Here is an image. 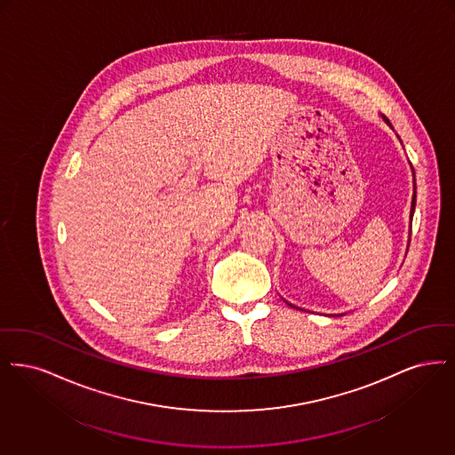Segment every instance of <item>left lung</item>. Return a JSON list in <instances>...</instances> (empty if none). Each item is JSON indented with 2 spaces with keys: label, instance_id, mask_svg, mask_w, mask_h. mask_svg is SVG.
I'll return each instance as SVG.
<instances>
[{
  "label": "left lung",
  "instance_id": "left-lung-1",
  "mask_svg": "<svg viewBox=\"0 0 455 455\" xmlns=\"http://www.w3.org/2000/svg\"><path fill=\"white\" fill-rule=\"evenodd\" d=\"M386 119V117H384ZM386 122L389 124V120L386 119ZM391 125V124H389ZM415 204H416V196H413V202H411V218H413V211H415ZM294 307V306H292Z\"/></svg>",
  "mask_w": 455,
  "mask_h": 455
}]
</instances>
